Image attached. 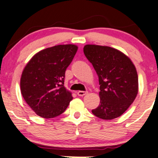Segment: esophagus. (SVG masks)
<instances>
[{
	"mask_svg": "<svg viewBox=\"0 0 158 158\" xmlns=\"http://www.w3.org/2000/svg\"><path fill=\"white\" fill-rule=\"evenodd\" d=\"M87 91H78L77 92V95L79 96H84V95H87Z\"/></svg>",
	"mask_w": 158,
	"mask_h": 158,
	"instance_id": "esophagus-1",
	"label": "esophagus"
}]
</instances>
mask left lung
Returning a JSON list of instances; mask_svg holds the SVG:
<instances>
[{
  "instance_id": "left-lung-1",
  "label": "left lung",
  "mask_w": 158,
  "mask_h": 158,
  "mask_svg": "<svg viewBox=\"0 0 158 158\" xmlns=\"http://www.w3.org/2000/svg\"><path fill=\"white\" fill-rule=\"evenodd\" d=\"M84 53L98 76L101 101L92 112L98 118L112 119L121 116L136 97V69L126 55L114 48L87 44Z\"/></svg>"
}]
</instances>
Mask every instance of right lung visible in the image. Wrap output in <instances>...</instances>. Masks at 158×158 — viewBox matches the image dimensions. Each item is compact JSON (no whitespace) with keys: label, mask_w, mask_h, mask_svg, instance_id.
Returning <instances> with one entry per match:
<instances>
[{"label":"right lung","mask_w":158,"mask_h":158,"mask_svg":"<svg viewBox=\"0 0 158 158\" xmlns=\"http://www.w3.org/2000/svg\"><path fill=\"white\" fill-rule=\"evenodd\" d=\"M77 46L57 45L33 56L24 69L21 93L30 107L43 118L63 113L73 99L64 87L65 73L77 51Z\"/></svg>","instance_id":"add662e5"}]
</instances>
